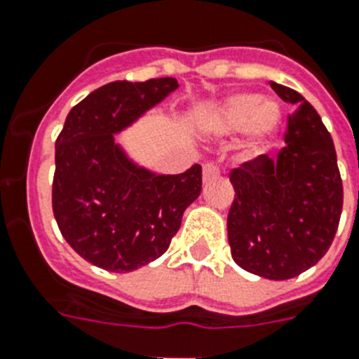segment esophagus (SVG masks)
I'll list each match as a JSON object with an SVG mask.
<instances>
[{"label": "esophagus", "mask_w": 359, "mask_h": 359, "mask_svg": "<svg viewBox=\"0 0 359 359\" xmlns=\"http://www.w3.org/2000/svg\"><path fill=\"white\" fill-rule=\"evenodd\" d=\"M219 175V168L215 164H205V168H203V180L205 182H208V180L215 179Z\"/></svg>", "instance_id": "1"}]
</instances>
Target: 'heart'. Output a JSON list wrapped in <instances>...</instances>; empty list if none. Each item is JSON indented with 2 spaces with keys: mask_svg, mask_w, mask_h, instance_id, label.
Segmentation results:
<instances>
[{
  "mask_svg": "<svg viewBox=\"0 0 359 359\" xmlns=\"http://www.w3.org/2000/svg\"><path fill=\"white\" fill-rule=\"evenodd\" d=\"M210 134L234 138L249 129L247 154H260L271 145L282 125V109L258 94H236L221 101L205 121Z\"/></svg>",
  "mask_w": 359,
  "mask_h": 359,
  "instance_id": "obj_1",
  "label": "heart"
}]
</instances>
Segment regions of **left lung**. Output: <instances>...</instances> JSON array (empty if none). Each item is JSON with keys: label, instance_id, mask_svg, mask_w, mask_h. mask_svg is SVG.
I'll use <instances>...</instances> for the list:
<instances>
[{"label": "left lung", "instance_id": "left-lung-1", "mask_svg": "<svg viewBox=\"0 0 359 359\" xmlns=\"http://www.w3.org/2000/svg\"><path fill=\"white\" fill-rule=\"evenodd\" d=\"M278 97L297 107L276 158H258L230 171L236 197L226 230L232 258L241 269L269 280L308 271L330 249L343 182L330 133L299 92L271 83Z\"/></svg>", "mask_w": 359, "mask_h": 359}]
</instances>
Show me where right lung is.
I'll list each match as a JSON object with an SVG mask.
<instances>
[{
  "label": "right lung",
  "mask_w": 359,
  "mask_h": 359,
  "mask_svg": "<svg viewBox=\"0 0 359 359\" xmlns=\"http://www.w3.org/2000/svg\"><path fill=\"white\" fill-rule=\"evenodd\" d=\"M177 88L173 77L104 84L69 110L55 142V219L69 247L101 269L129 273L160 258L199 197V164L158 175L114 136Z\"/></svg>",
  "instance_id": "add662e5"
}]
</instances>
